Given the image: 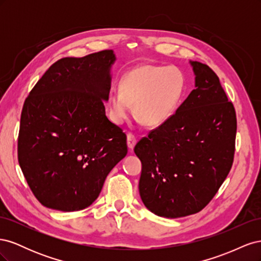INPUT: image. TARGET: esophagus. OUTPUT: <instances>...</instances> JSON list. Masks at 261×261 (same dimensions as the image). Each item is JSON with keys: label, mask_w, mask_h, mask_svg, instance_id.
<instances>
[{"label": "esophagus", "mask_w": 261, "mask_h": 261, "mask_svg": "<svg viewBox=\"0 0 261 261\" xmlns=\"http://www.w3.org/2000/svg\"><path fill=\"white\" fill-rule=\"evenodd\" d=\"M137 143V138L135 135H133L132 133H128L127 134V146L129 149H133L134 147H135Z\"/></svg>", "instance_id": "1"}]
</instances>
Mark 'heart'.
I'll list each match as a JSON object with an SVG mask.
<instances>
[{
	"label": "heart",
	"mask_w": 261,
	"mask_h": 261,
	"mask_svg": "<svg viewBox=\"0 0 261 261\" xmlns=\"http://www.w3.org/2000/svg\"><path fill=\"white\" fill-rule=\"evenodd\" d=\"M185 92V77L175 67L139 65L126 73L121 87L110 92V118L122 124L135 105L139 122L161 125L175 112Z\"/></svg>",
	"instance_id": "1"
}]
</instances>
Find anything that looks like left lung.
<instances>
[{
  "label": "left lung",
  "instance_id": "obj_1",
  "mask_svg": "<svg viewBox=\"0 0 261 261\" xmlns=\"http://www.w3.org/2000/svg\"><path fill=\"white\" fill-rule=\"evenodd\" d=\"M191 63L195 89L134 149L141 161V200L164 218L201 211L218 193L234 159V106L208 65Z\"/></svg>",
  "mask_w": 261,
  "mask_h": 261
}]
</instances>
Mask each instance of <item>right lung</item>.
<instances>
[{"label":"right lung","instance_id":"1","mask_svg":"<svg viewBox=\"0 0 261 261\" xmlns=\"http://www.w3.org/2000/svg\"><path fill=\"white\" fill-rule=\"evenodd\" d=\"M112 50L52 64L23 103L17 154L22 174L44 207L83 210L127 153L126 134L109 121Z\"/></svg>","mask_w":261,"mask_h":261}]
</instances>
